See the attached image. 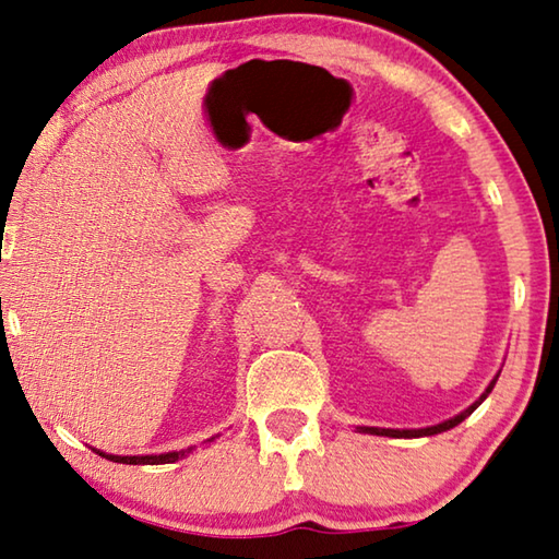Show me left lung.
<instances>
[{
    "mask_svg": "<svg viewBox=\"0 0 559 559\" xmlns=\"http://www.w3.org/2000/svg\"><path fill=\"white\" fill-rule=\"evenodd\" d=\"M498 377H500V373H496V377H492V381L488 383V389L483 391L480 396L475 399L468 408L461 411L459 416H453V418H448V420H441V424H436V426H426V428H377V426H356V431H359V433H371V436H389V438H424V436H436V433L451 431V428L463 424V420L468 418V416L473 414V411L478 408V406L483 404V401L488 399V393L492 391V386H496Z\"/></svg>",
    "mask_w": 559,
    "mask_h": 559,
    "instance_id": "8db88e82",
    "label": "left lung"
}]
</instances>
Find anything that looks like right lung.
Masks as SVG:
<instances>
[{
    "mask_svg": "<svg viewBox=\"0 0 559 559\" xmlns=\"http://www.w3.org/2000/svg\"><path fill=\"white\" fill-rule=\"evenodd\" d=\"M217 436L207 438L205 443H213ZM96 451V448H94ZM195 448H182V451H170V453H160V455H111V453H104V451H96L98 455H104V459L114 461V463H126V465H160V463H176L180 459H186L188 453H193Z\"/></svg>",
    "mask_w": 559,
    "mask_h": 559,
    "instance_id": "right-lung-1",
    "label": "right lung"
}]
</instances>
